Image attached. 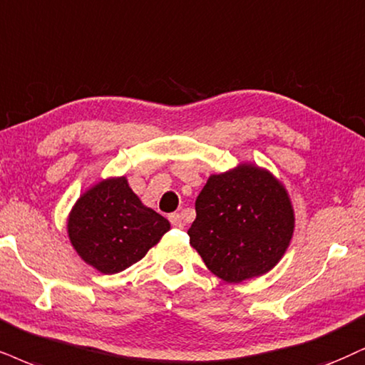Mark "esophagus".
I'll return each mask as SVG.
<instances>
[{"mask_svg": "<svg viewBox=\"0 0 365 365\" xmlns=\"http://www.w3.org/2000/svg\"><path fill=\"white\" fill-rule=\"evenodd\" d=\"M169 222L175 228H182L184 227V222H182L181 215H179V213H170L169 215Z\"/></svg>", "mask_w": 365, "mask_h": 365, "instance_id": "1", "label": "esophagus"}]
</instances>
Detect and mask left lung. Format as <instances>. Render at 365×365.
Returning <instances> with one entry per match:
<instances>
[{
  "label": "left lung",
  "instance_id": "8db88e82",
  "mask_svg": "<svg viewBox=\"0 0 365 365\" xmlns=\"http://www.w3.org/2000/svg\"><path fill=\"white\" fill-rule=\"evenodd\" d=\"M292 230L294 213L284 186L267 170L240 164L210 175L187 235L215 276L242 282L271 271Z\"/></svg>",
  "mask_w": 365,
  "mask_h": 365
}]
</instances>
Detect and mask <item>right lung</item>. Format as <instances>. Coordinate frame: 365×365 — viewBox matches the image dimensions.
I'll use <instances>...</instances> for the list:
<instances>
[{
  "instance_id": "1",
  "label": "right lung",
  "mask_w": 365,
  "mask_h": 365,
  "mask_svg": "<svg viewBox=\"0 0 365 365\" xmlns=\"http://www.w3.org/2000/svg\"><path fill=\"white\" fill-rule=\"evenodd\" d=\"M169 228L162 215L142 205L125 178L106 179L84 192L67 222L76 252L103 274L138 262Z\"/></svg>"
}]
</instances>
